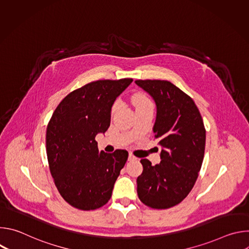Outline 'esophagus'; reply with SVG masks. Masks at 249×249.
I'll use <instances>...</instances> for the list:
<instances>
[{"instance_id":"1","label":"esophagus","mask_w":249,"mask_h":249,"mask_svg":"<svg viewBox=\"0 0 249 249\" xmlns=\"http://www.w3.org/2000/svg\"><path fill=\"white\" fill-rule=\"evenodd\" d=\"M137 160V158H136V157H134V156L130 153V154H129V157H128V160H130V161H131V160Z\"/></svg>"}]
</instances>
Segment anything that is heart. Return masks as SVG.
I'll return each mask as SVG.
<instances>
[{"label":"heart","mask_w":249,"mask_h":249,"mask_svg":"<svg viewBox=\"0 0 249 249\" xmlns=\"http://www.w3.org/2000/svg\"><path fill=\"white\" fill-rule=\"evenodd\" d=\"M132 102L136 106V107H137V106H140V105H145V104L151 103V101H150V99L148 97H146L145 95H142V94H135V95H133ZM117 106H118V102H116L113 105V111L117 108Z\"/></svg>","instance_id":"obj_1"}]
</instances>
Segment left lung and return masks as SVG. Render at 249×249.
Returning <instances> with one entry per match:
<instances>
[{
    "instance_id": "8db88e82",
    "label": "left lung",
    "mask_w": 249,
    "mask_h": 249,
    "mask_svg": "<svg viewBox=\"0 0 249 249\" xmlns=\"http://www.w3.org/2000/svg\"><path fill=\"white\" fill-rule=\"evenodd\" d=\"M136 85L155 100L153 128L161 146L160 162L142 159L137 178L139 199L153 209L179 204L193 188L204 159L206 130L193 99L168 81L138 80Z\"/></svg>"
}]
</instances>
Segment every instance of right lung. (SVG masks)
Listing matches in <instances>:
<instances>
[{
  "label": "right lung",
  "instance_id": "right-lung-1",
  "mask_svg": "<svg viewBox=\"0 0 249 249\" xmlns=\"http://www.w3.org/2000/svg\"><path fill=\"white\" fill-rule=\"evenodd\" d=\"M133 82L101 80L69 93L57 106L46 131L51 175L64 200L77 209L102 207L111 197L128 152H98L95 136L110 126L115 99Z\"/></svg>",
  "mask_w": 249,
  "mask_h": 249
}]
</instances>
